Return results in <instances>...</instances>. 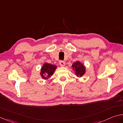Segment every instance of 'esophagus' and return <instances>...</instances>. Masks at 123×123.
Instances as JSON below:
<instances>
[{
    "mask_svg": "<svg viewBox=\"0 0 123 123\" xmlns=\"http://www.w3.org/2000/svg\"><path fill=\"white\" fill-rule=\"evenodd\" d=\"M59 65H61V66L64 67V66H65V62H64V61H61L59 62Z\"/></svg>",
    "mask_w": 123,
    "mask_h": 123,
    "instance_id": "esophagus-1",
    "label": "esophagus"
}]
</instances>
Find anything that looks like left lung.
<instances>
[{
  "mask_svg": "<svg viewBox=\"0 0 123 123\" xmlns=\"http://www.w3.org/2000/svg\"><path fill=\"white\" fill-rule=\"evenodd\" d=\"M72 67L74 71L76 76L78 77H82V76L86 73V67L83 64L79 61H76L72 64Z\"/></svg>",
  "mask_w": 123,
  "mask_h": 123,
  "instance_id": "1",
  "label": "left lung"
}]
</instances>
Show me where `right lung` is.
<instances>
[{
  "label": "right lung",
  "instance_id": "1",
  "mask_svg": "<svg viewBox=\"0 0 123 123\" xmlns=\"http://www.w3.org/2000/svg\"><path fill=\"white\" fill-rule=\"evenodd\" d=\"M57 68V67L56 65L45 62L42 65L40 69V76L42 77V79L48 80L50 77H51L54 74Z\"/></svg>",
  "mask_w": 123,
  "mask_h": 123
}]
</instances>
